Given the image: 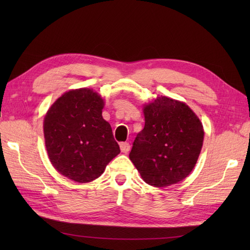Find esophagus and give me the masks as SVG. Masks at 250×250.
<instances>
[{
	"instance_id": "obj_1",
	"label": "esophagus",
	"mask_w": 250,
	"mask_h": 250,
	"mask_svg": "<svg viewBox=\"0 0 250 250\" xmlns=\"http://www.w3.org/2000/svg\"><path fill=\"white\" fill-rule=\"evenodd\" d=\"M130 148H131V146L128 142H124L120 144V150L124 153H128L130 151Z\"/></svg>"
}]
</instances>
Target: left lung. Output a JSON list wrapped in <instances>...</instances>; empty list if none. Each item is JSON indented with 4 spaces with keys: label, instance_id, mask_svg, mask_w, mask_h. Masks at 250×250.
<instances>
[{
    "label": "left lung",
    "instance_id": "8db88e82",
    "mask_svg": "<svg viewBox=\"0 0 250 250\" xmlns=\"http://www.w3.org/2000/svg\"><path fill=\"white\" fill-rule=\"evenodd\" d=\"M145 126L130 152L144 182L167 187L182 182L192 171L203 145L200 119L186 103L158 97L144 106Z\"/></svg>",
    "mask_w": 250,
    "mask_h": 250
}]
</instances>
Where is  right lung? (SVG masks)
Returning a JSON list of instances; mask_svg holds the SVG:
<instances>
[{
	"label": "right lung",
	"mask_w": 250,
	"mask_h": 250,
	"mask_svg": "<svg viewBox=\"0 0 250 250\" xmlns=\"http://www.w3.org/2000/svg\"><path fill=\"white\" fill-rule=\"evenodd\" d=\"M104 101L92 89L71 90L58 99L44 119L47 153L63 176L89 183L101 176L120 152L111 126L103 119Z\"/></svg>",
	"instance_id": "add662e5"
}]
</instances>
